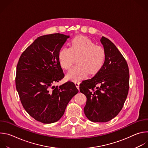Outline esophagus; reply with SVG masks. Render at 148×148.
Listing matches in <instances>:
<instances>
[{"label":"esophagus","instance_id":"obj_1","mask_svg":"<svg viewBox=\"0 0 148 148\" xmlns=\"http://www.w3.org/2000/svg\"><path fill=\"white\" fill-rule=\"evenodd\" d=\"M74 83H75V86L77 87V88H78V89H79V82H78V81H74Z\"/></svg>","mask_w":148,"mask_h":148}]
</instances>
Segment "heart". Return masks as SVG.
<instances>
[{
    "label": "heart",
    "instance_id": "obj_1",
    "mask_svg": "<svg viewBox=\"0 0 148 148\" xmlns=\"http://www.w3.org/2000/svg\"><path fill=\"white\" fill-rule=\"evenodd\" d=\"M77 58V65L66 75L67 79L75 81L86 78L88 74L97 73L104 64L105 51L89 38L78 36L71 40L70 48H62L58 53L60 64L67 70L71 69Z\"/></svg>",
    "mask_w": 148,
    "mask_h": 148
}]
</instances>
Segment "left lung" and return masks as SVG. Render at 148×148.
Instances as JSON below:
<instances>
[{"label":"left lung","instance_id":"left-lung-1","mask_svg":"<svg viewBox=\"0 0 148 148\" xmlns=\"http://www.w3.org/2000/svg\"><path fill=\"white\" fill-rule=\"evenodd\" d=\"M105 51V60L101 70L91 79L83 81L79 91L87 97L84 111L94 122H106L121 111L127 97L130 73L126 61L108 38L100 40Z\"/></svg>","mask_w":148,"mask_h":148}]
</instances>
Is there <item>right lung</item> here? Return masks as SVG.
I'll list each match as a JSON object with an SVG mask.
<instances>
[{"label":"right lung","instance_id":"1","mask_svg":"<svg viewBox=\"0 0 148 148\" xmlns=\"http://www.w3.org/2000/svg\"><path fill=\"white\" fill-rule=\"evenodd\" d=\"M70 36L60 33L37 37L20 57L16 87L25 110L43 123L58 121L71 98L78 92L74 82L53 84L64 77L58 53Z\"/></svg>","mask_w":148,"mask_h":148}]
</instances>
